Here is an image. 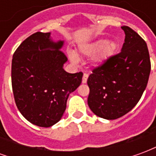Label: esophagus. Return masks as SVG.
<instances>
[{
	"label": "esophagus",
	"mask_w": 156,
	"mask_h": 156,
	"mask_svg": "<svg viewBox=\"0 0 156 156\" xmlns=\"http://www.w3.org/2000/svg\"><path fill=\"white\" fill-rule=\"evenodd\" d=\"M88 78V73H83V79H82V82H83V83H87Z\"/></svg>",
	"instance_id": "1"
}]
</instances>
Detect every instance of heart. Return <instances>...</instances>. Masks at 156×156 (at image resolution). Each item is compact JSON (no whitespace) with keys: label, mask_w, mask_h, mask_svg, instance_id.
<instances>
[{"label":"heart","mask_w":156,"mask_h":156,"mask_svg":"<svg viewBox=\"0 0 156 156\" xmlns=\"http://www.w3.org/2000/svg\"><path fill=\"white\" fill-rule=\"evenodd\" d=\"M118 48L117 42L115 41H107L106 39H98L89 44L82 46L80 52L85 56L96 55L95 62L97 64H103L108 61L113 55L115 54ZM70 58L73 62H76V57L72 54Z\"/></svg>","instance_id":"1"}]
</instances>
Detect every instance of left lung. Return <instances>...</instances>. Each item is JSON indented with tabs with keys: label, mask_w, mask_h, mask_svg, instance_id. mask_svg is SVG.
<instances>
[{
	"label": "left lung",
	"mask_w": 156,
	"mask_h": 156,
	"mask_svg": "<svg viewBox=\"0 0 156 156\" xmlns=\"http://www.w3.org/2000/svg\"><path fill=\"white\" fill-rule=\"evenodd\" d=\"M119 53L93 69L88 78V105L105 119L124 116L140 101L151 73V59L144 39L127 26Z\"/></svg>",
	"instance_id": "1"
}]
</instances>
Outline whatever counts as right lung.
<instances>
[{
  "mask_svg": "<svg viewBox=\"0 0 156 156\" xmlns=\"http://www.w3.org/2000/svg\"><path fill=\"white\" fill-rule=\"evenodd\" d=\"M50 32H36L22 41L13 54L12 85L16 105L26 119L51 127L61 119L69 94L82 83L83 73L63 69L68 61Z\"/></svg>",
  "mask_w": 156,
  "mask_h": 156,
  "instance_id": "right-lung-1",
  "label": "right lung"
}]
</instances>
